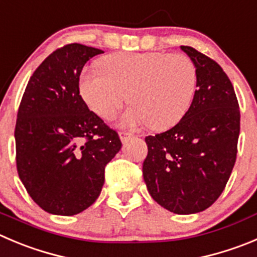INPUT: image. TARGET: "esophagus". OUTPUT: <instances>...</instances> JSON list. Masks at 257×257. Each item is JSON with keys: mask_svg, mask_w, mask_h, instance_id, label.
Returning <instances> with one entry per match:
<instances>
[{"mask_svg": "<svg viewBox=\"0 0 257 257\" xmlns=\"http://www.w3.org/2000/svg\"><path fill=\"white\" fill-rule=\"evenodd\" d=\"M134 138V134H128V133H119V139H121L122 143H127V141L130 140V139Z\"/></svg>", "mask_w": 257, "mask_h": 257, "instance_id": "obj_1", "label": "esophagus"}]
</instances>
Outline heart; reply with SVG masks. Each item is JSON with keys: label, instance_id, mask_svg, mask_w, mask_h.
I'll use <instances>...</instances> for the list:
<instances>
[{"label": "heart", "instance_id": "1", "mask_svg": "<svg viewBox=\"0 0 257 257\" xmlns=\"http://www.w3.org/2000/svg\"><path fill=\"white\" fill-rule=\"evenodd\" d=\"M103 69H87L80 93L94 113L112 119L128 99L134 102L121 126H149L161 131L177 124L192 106L197 68L189 57L163 51L118 53L103 60Z\"/></svg>", "mask_w": 257, "mask_h": 257}]
</instances>
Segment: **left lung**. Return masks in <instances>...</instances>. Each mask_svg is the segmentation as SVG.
Wrapping results in <instances>:
<instances>
[{
    "label": "left lung",
    "mask_w": 257,
    "mask_h": 257,
    "mask_svg": "<svg viewBox=\"0 0 257 257\" xmlns=\"http://www.w3.org/2000/svg\"><path fill=\"white\" fill-rule=\"evenodd\" d=\"M197 68V89L184 117L165 133L146 136L144 180L155 202L192 214L218 199L236 163L240 108L233 85L218 63L180 46Z\"/></svg>",
    "instance_id": "obj_1"
}]
</instances>
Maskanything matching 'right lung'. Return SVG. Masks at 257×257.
Here are the masks:
<instances>
[{
  "mask_svg": "<svg viewBox=\"0 0 257 257\" xmlns=\"http://www.w3.org/2000/svg\"><path fill=\"white\" fill-rule=\"evenodd\" d=\"M102 53L77 43L57 49L24 92L15 127L17 173L48 213L73 216L92 206L103 187L104 167L122 146L118 134L79 94L83 67Z\"/></svg>",
  "mask_w": 257,
  "mask_h": 257,
  "instance_id": "obj_1",
  "label": "right lung"
}]
</instances>
